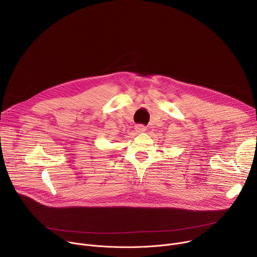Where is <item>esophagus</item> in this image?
I'll return each instance as SVG.
<instances>
[{
	"mask_svg": "<svg viewBox=\"0 0 257 257\" xmlns=\"http://www.w3.org/2000/svg\"><path fill=\"white\" fill-rule=\"evenodd\" d=\"M147 130V128L144 126V125H136L135 126V131L136 132H145Z\"/></svg>",
	"mask_w": 257,
	"mask_h": 257,
	"instance_id": "obj_1",
	"label": "esophagus"
}]
</instances>
